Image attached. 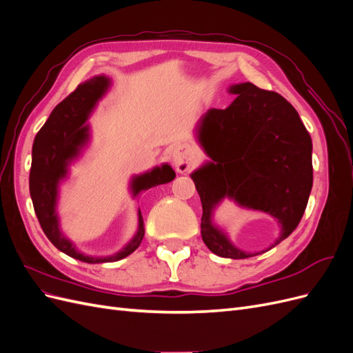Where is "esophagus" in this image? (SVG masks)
Here are the masks:
<instances>
[{"mask_svg": "<svg viewBox=\"0 0 353 353\" xmlns=\"http://www.w3.org/2000/svg\"><path fill=\"white\" fill-rule=\"evenodd\" d=\"M193 159H194V150L190 145L181 144L176 145L172 150V162L176 168L178 172L184 174L193 165Z\"/></svg>", "mask_w": 353, "mask_h": 353, "instance_id": "esophagus-1", "label": "esophagus"}]
</instances>
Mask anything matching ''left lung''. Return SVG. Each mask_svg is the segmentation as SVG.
Returning a JSON list of instances; mask_svg holds the SVG:
<instances>
[{"label":"left lung","mask_w":353,"mask_h":353,"mask_svg":"<svg viewBox=\"0 0 353 353\" xmlns=\"http://www.w3.org/2000/svg\"><path fill=\"white\" fill-rule=\"evenodd\" d=\"M237 99L227 109H209L199 140L213 162L191 175L201 200V239L222 258L244 253L213 227L212 210L223 197L263 210L281 225L279 244L297 228L312 190V140L283 95L245 82L230 88ZM274 244V245H275Z\"/></svg>","instance_id":"left-lung-1"}]
</instances>
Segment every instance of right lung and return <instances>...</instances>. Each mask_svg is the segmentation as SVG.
Instances as JSON below:
<instances>
[{
	"label": "right lung",
	"instance_id": "add662e5",
	"mask_svg": "<svg viewBox=\"0 0 353 353\" xmlns=\"http://www.w3.org/2000/svg\"><path fill=\"white\" fill-rule=\"evenodd\" d=\"M109 87V81L104 77H95L78 85V88L59 103L44 126L38 131L34 147H32V166L29 172V190L32 203L42 231L56 248L69 254L70 258L87 263L116 262L131 254L144 237V223L141 212H138V231L135 237L125 248L108 258H91L74 250L72 243L59 231L56 213L57 184L65 176L66 166L79 153V148L88 138V126L85 125L95 103ZM175 178L174 169L169 165L156 168L132 179L134 194L140 191L166 184Z\"/></svg>",
	"mask_w": 353,
	"mask_h": 353
}]
</instances>
